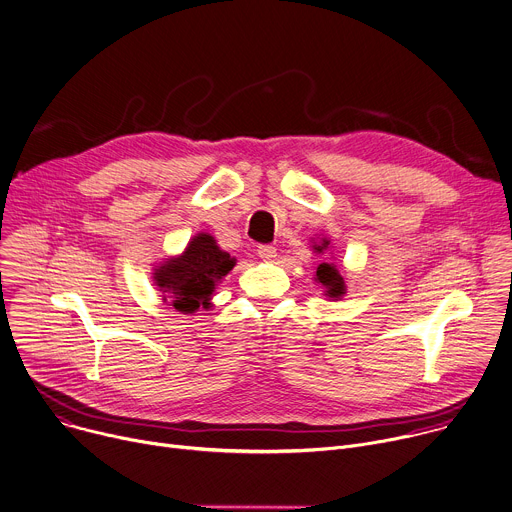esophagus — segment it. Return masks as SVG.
<instances>
[{
  "label": "esophagus",
  "instance_id": "obj_1",
  "mask_svg": "<svg viewBox=\"0 0 512 512\" xmlns=\"http://www.w3.org/2000/svg\"><path fill=\"white\" fill-rule=\"evenodd\" d=\"M257 255H259L263 261H273V259L277 257V249H275L273 245H259Z\"/></svg>",
  "mask_w": 512,
  "mask_h": 512
}]
</instances>
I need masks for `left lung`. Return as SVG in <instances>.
<instances>
[{
    "instance_id": "left-lung-1",
    "label": "left lung",
    "mask_w": 512,
    "mask_h": 512,
    "mask_svg": "<svg viewBox=\"0 0 512 512\" xmlns=\"http://www.w3.org/2000/svg\"><path fill=\"white\" fill-rule=\"evenodd\" d=\"M327 247H329V239L323 237L319 243L313 245V253L323 255V251H327ZM313 279L325 289V295H329V297H342L346 293L344 277L339 275V271L333 263H319Z\"/></svg>"
}]
</instances>
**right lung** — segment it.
<instances>
[{"label":"right lung","mask_w":512,"mask_h":512,"mask_svg":"<svg viewBox=\"0 0 512 512\" xmlns=\"http://www.w3.org/2000/svg\"><path fill=\"white\" fill-rule=\"evenodd\" d=\"M237 259L223 251L215 237L199 233L179 257L166 259L154 269V283L181 313H195L199 307L209 309L217 283L235 267Z\"/></svg>","instance_id":"add662e5"}]
</instances>
